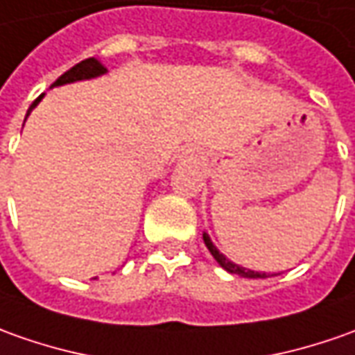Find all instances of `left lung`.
I'll use <instances>...</instances> for the list:
<instances>
[{
  "instance_id": "1",
  "label": "left lung",
  "mask_w": 355,
  "mask_h": 355,
  "mask_svg": "<svg viewBox=\"0 0 355 355\" xmlns=\"http://www.w3.org/2000/svg\"><path fill=\"white\" fill-rule=\"evenodd\" d=\"M204 243H206V247H208V250L211 252V257L218 260L219 266L223 270H227L229 274H237L241 278H268L266 272H254V270L243 268V266H239L235 262H231L223 252H219V248L211 243V239H209V235L206 231H204ZM274 276H276V274H274Z\"/></svg>"
}]
</instances>
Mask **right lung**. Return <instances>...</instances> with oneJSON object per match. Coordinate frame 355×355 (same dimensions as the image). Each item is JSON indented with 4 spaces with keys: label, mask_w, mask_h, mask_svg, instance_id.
<instances>
[{
    "label": "right lung",
    "mask_w": 355,
    "mask_h": 355,
    "mask_svg": "<svg viewBox=\"0 0 355 355\" xmlns=\"http://www.w3.org/2000/svg\"><path fill=\"white\" fill-rule=\"evenodd\" d=\"M105 73H107V67L103 66V64H101L98 60H95V58H87V60L79 62V64L71 67V69H67L64 76L58 77L56 81H54V83L50 85V89H52V87L67 85V83H76V81H87V79H95V77L105 76ZM42 96H44V93L38 96L35 103L31 105V108L26 110V118H28V114H31V110H33V108H35L36 105H38V103L42 101ZM26 118H25V120H26ZM23 126H25V124H23Z\"/></svg>",
    "instance_id": "right-lung-1"
}]
</instances>
